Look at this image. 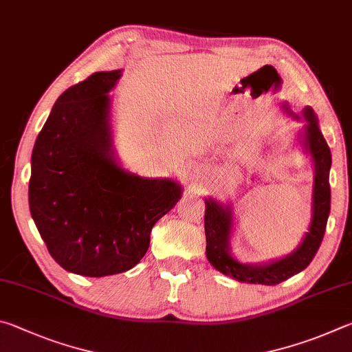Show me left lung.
Returning <instances> with one entry per match:
<instances>
[{
    "mask_svg": "<svg viewBox=\"0 0 352 352\" xmlns=\"http://www.w3.org/2000/svg\"><path fill=\"white\" fill-rule=\"evenodd\" d=\"M285 108L289 111L287 107ZM303 116L307 120L305 128V144L307 151L311 153L314 164H316V181H314L311 227L300 248L295 249L291 255L281 258L278 261L263 264V266L238 263L229 252L232 207H223L212 198L206 199V254L212 266L230 278L241 283H254V285H278L309 266L323 241L331 210V150L322 131L318 129L314 111L306 108Z\"/></svg>",
    "mask_w": 352,
    "mask_h": 352,
    "instance_id": "1",
    "label": "left lung"
}]
</instances>
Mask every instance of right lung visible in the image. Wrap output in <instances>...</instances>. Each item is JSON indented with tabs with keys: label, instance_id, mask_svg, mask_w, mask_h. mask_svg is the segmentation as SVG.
<instances>
[{
	"label": "right lung",
	"instance_id": "right-lung-1",
	"mask_svg": "<svg viewBox=\"0 0 352 352\" xmlns=\"http://www.w3.org/2000/svg\"><path fill=\"white\" fill-rule=\"evenodd\" d=\"M119 71L67 88L35 140L29 207L49 254L67 272H126L150 248L153 226L181 199L171 179H145L116 164L109 96Z\"/></svg>",
	"mask_w": 352,
	"mask_h": 352
}]
</instances>
